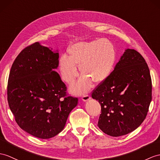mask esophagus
I'll use <instances>...</instances> for the list:
<instances>
[{
  "label": "esophagus",
  "mask_w": 160,
  "mask_h": 160,
  "mask_svg": "<svg viewBox=\"0 0 160 160\" xmlns=\"http://www.w3.org/2000/svg\"><path fill=\"white\" fill-rule=\"evenodd\" d=\"M89 99H90V96H89L88 94H84L82 96V100L85 101V102H86V101L89 100Z\"/></svg>",
  "instance_id": "34e87169"
}]
</instances>
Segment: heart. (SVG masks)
<instances>
[{"label": "heart", "instance_id": "1", "mask_svg": "<svg viewBox=\"0 0 160 160\" xmlns=\"http://www.w3.org/2000/svg\"><path fill=\"white\" fill-rule=\"evenodd\" d=\"M69 56L60 59L59 68L62 79L68 85L75 82L79 75V67L82 75L71 88L72 92L82 94L92 86L103 82L111 73L115 61V48L106 38L76 42L69 48Z\"/></svg>", "mask_w": 160, "mask_h": 160}]
</instances>
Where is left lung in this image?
<instances>
[{
	"label": "left lung",
	"mask_w": 160,
	"mask_h": 160,
	"mask_svg": "<svg viewBox=\"0 0 160 160\" xmlns=\"http://www.w3.org/2000/svg\"><path fill=\"white\" fill-rule=\"evenodd\" d=\"M101 106L98 126L120 136L136 130L146 118L152 98V82L145 60L128 49L107 79L92 92Z\"/></svg>",
	"instance_id": "obj_1"
}]
</instances>
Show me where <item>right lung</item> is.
Masks as SVG:
<instances>
[{
    "mask_svg": "<svg viewBox=\"0 0 160 160\" xmlns=\"http://www.w3.org/2000/svg\"><path fill=\"white\" fill-rule=\"evenodd\" d=\"M59 54L38 42L27 46L11 67L7 100L18 126L35 137L48 139L62 131L78 104L55 71Z\"/></svg>",
    "mask_w": 160,
    "mask_h": 160,
    "instance_id": "add662e5",
    "label": "right lung"
}]
</instances>
